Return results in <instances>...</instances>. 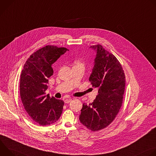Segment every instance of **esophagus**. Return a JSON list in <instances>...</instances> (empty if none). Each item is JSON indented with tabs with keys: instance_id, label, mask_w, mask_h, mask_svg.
<instances>
[{
	"instance_id": "esophagus-1",
	"label": "esophagus",
	"mask_w": 156,
	"mask_h": 156,
	"mask_svg": "<svg viewBox=\"0 0 156 156\" xmlns=\"http://www.w3.org/2000/svg\"><path fill=\"white\" fill-rule=\"evenodd\" d=\"M64 101H65V103L68 104V103H69L70 102L72 101V99H66Z\"/></svg>"
}]
</instances>
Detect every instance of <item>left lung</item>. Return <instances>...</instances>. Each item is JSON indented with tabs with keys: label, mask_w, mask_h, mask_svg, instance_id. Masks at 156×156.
<instances>
[{
	"label": "left lung",
	"mask_w": 156,
	"mask_h": 156,
	"mask_svg": "<svg viewBox=\"0 0 156 156\" xmlns=\"http://www.w3.org/2000/svg\"><path fill=\"white\" fill-rule=\"evenodd\" d=\"M90 48L96 55L89 80L98 88V94L92 103L83 104L79 119L87 128L97 131L109 125L119 113L125 92V76L113 54L99 44Z\"/></svg>",
	"instance_id": "1"
}]
</instances>
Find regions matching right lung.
<instances>
[{"label": "right lung", "mask_w": 156, "mask_h": 156, "mask_svg": "<svg viewBox=\"0 0 156 156\" xmlns=\"http://www.w3.org/2000/svg\"><path fill=\"white\" fill-rule=\"evenodd\" d=\"M67 49L46 46L34 52L23 66L20 76V91L27 113L34 122L51 125L58 120L64 102L46 95L49 78L53 75L52 64Z\"/></svg>", "instance_id": "right-lung-1"}]
</instances>
